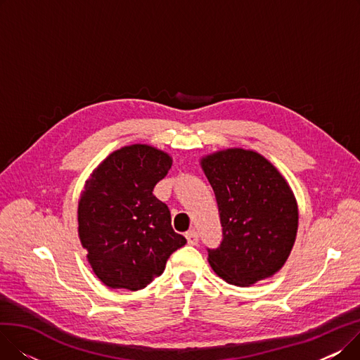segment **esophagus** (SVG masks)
Returning a JSON list of instances; mask_svg holds the SVG:
<instances>
[{
    "instance_id": "34e87169",
    "label": "esophagus",
    "mask_w": 360,
    "mask_h": 360,
    "mask_svg": "<svg viewBox=\"0 0 360 360\" xmlns=\"http://www.w3.org/2000/svg\"><path fill=\"white\" fill-rule=\"evenodd\" d=\"M185 238H186V240H188V243H190V245H197L198 239H200V236H198V233L195 231H188L185 233Z\"/></svg>"
}]
</instances>
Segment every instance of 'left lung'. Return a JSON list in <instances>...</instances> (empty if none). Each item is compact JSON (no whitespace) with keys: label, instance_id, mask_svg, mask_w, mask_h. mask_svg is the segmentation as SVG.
Segmentation results:
<instances>
[{"label":"left lung","instance_id":"1","mask_svg":"<svg viewBox=\"0 0 360 360\" xmlns=\"http://www.w3.org/2000/svg\"><path fill=\"white\" fill-rule=\"evenodd\" d=\"M213 186L221 242L207 248L212 269L231 285L251 286L286 262L297 231V205L278 170L251 150L228 148L201 160Z\"/></svg>","mask_w":360,"mask_h":360}]
</instances>
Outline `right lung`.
Listing matches in <instances>:
<instances>
[{"label": "right lung", "mask_w": 360, "mask_h": 360, "mask_svg": "<svg viewBox=\"0 0 360 360\" xmlns=\"http://www.w3.org/2000/svg\"><path fill=\"white\" fill-rule=\"evenodd\" d=\"M170 166L163 151L132 144L113 151L87 179L79 201V235L106 286L146 288L186 243L172 229L167 205L153 194Z\"/></svg>", "instance_id": "obj_1"}]
</instances>
